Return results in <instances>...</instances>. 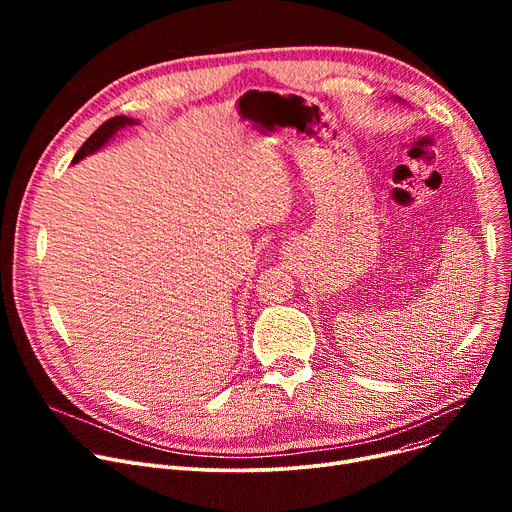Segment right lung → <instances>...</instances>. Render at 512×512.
Returning a JSON list of instances; mask_svg holds the SVG:
<instances>
[{
	"label": "right lung",
	"mask_w": 512,
	"mask_h": 512,
	"mask_svg": "<svg viewBox=\"0 0 512 512\" xmlns=\"http://www.w3.org/2000/svg\"><path fill=\"white\" fill-rule=\"evenodd\" d=\"M132 124H137V120L126 118V116H116V118L105 120V122L91 134V137L85 141V145L76 151V155H74V159H72V164H76V161H80V159H83V157L89 155V153H95L97 149H101L107 141H110L120 128L132 126Z\"/></svg>",
	"instance_id": "obj_1"
}]
</instances>
